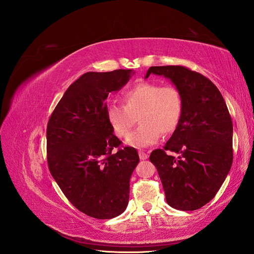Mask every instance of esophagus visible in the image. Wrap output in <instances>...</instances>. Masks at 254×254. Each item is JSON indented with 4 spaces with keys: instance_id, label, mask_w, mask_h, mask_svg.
<instances>
[{
    "instance_id": "esophagus-1",
    "label": "esophagus",
    "mask_w": 254,
    "mask_h": 254,
    "mask_svg": "<svg viewBox=\"0 0 254 254\" xmlns=\"http://www.w3.org/2000/svg\"><path fill=\"white\" fill-rule=\"evenodd\" d=\"M139 156H140V159L141 160H146L148 158V153L147 152H144V151H139Z\"/></svg>"
}]
</instances>
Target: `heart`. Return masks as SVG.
Here are the masks:
<instances>
[{"label":"heart","mask_w":254,"mask_h":254,"mask_svg":"<svg viewBox=\"0 0 254 254\" xmlns=\"http://www.w3.org/2000/svg\"><path fill=\"white\" fill-rule=\"evenodd\" d=\"M124 106L110 104L106 115L114 133L126 137L139 119L141 125L127 137L126 143L135 148L156 144L161 133L170 134L179 126L183 113V96L174 86L144 81L123 94Z\"/></svg>","instance_id":"obj_1"}]
</instances>
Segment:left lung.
Listing matches in <instances>:
<instances>
[{"label": "left lung", "instance_id": "1", "mask_svg": "<svg viewBox=\"0 0 254 254\" xmlns=\"http://www.w3.org/2000/svg\"><path fill=\"white\" fill-rule=\"evenodd\" d=\"M150 74L170 79L183 96L180 124L163 149L151 152L150 162L166 202L180 211L198 210L215 197L232 166L231 117L219 90L203 75L181 65L151 66L145 78Z\"/></svg>", "mask_w": 254, "mask_h": 254}]
</instances>
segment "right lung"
Instances as JSON below:
<instances>
[{"mask_svg": "<svg viewBox=\"0 0 254 254\" xmlns=\"http://www.w3.org/2000/svg\"><path fill=\"white\" fill-rule=\"evenodd\" d=\"M133 74L84 73L67 88L49 121L50 172L68 201L90 217L114 218L128 205L130 178L140 158L133 147L113 151L122 142L107 120L106 99Z\"/></svg>", "mask_w": 254, "mask_h": 254, "instance_id": "obj_1", "label": "right lung"}]
</instances>
